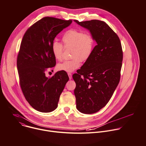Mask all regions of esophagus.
Listing matches in <instances>:
<instances>
[{"label":"esophagus","instance_id":"esophagus-1","mask_svg":"<svg viewBox=\"0 0 146 146\" xmlns=\"http://www.w3.org/2000/svg\"><path fill=\"white\" fill-rule=\"evenodd\" d=\"M68 76H69V79H70V80H71V79L72 78V74H71L70 73H68Z\"/></svg>","mask_w":146,"mask_h":146}]
</instances>
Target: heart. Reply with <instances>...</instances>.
Wrapping results in <instances>:
<instances>
[{
	"label": "heart",
	"mask_w": 146,
	"mask_h": 146,
	"mask_svg": "<svg viewBox=\"0 0 146 146\" xmlns=\"http://www.w3.org/2000/svg\"><path fill=\"white\" fill-rule=\"evenodd\" d=\"M65 48H72V59L65 60L57 65V69L65 72H73L80 66V61H86L91 55L94 40L88 33L75 29L66 31L62 38ZM64 47L60 43L54 41L51 45V51L55 58L60 60L62 58Z\"/></svg>",
	"instance_id": "obj_1"
}]
</instances>
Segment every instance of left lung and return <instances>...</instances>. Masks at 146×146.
<instances>
[{
  "label": "left lung",
  "instance_id": "obj_1",
  "mask_svg": "<svg viewBox=\"0 0 146 146\" xmlns=\"http://www.w3.org/2000/svg\"><path fill=\"white\" fill-rule=\"evenodd\" d=\"M74 21L88 30L97 44L90 57L73 75L77 109L82 113L92 114L106 105L118 84L123 58L121 44L105 22L96 19Z\"/></svg>",
  "mask_w": 146,
  "mask_h": 146
}]
</instances>
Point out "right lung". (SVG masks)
<instances>
[{"label": "right lung", "mask_w": 146, "mask_h": 146, "mask_svg": "<svg viewBox=\"0 0 146 146\" xmlns=\"http://www.w3.org/2000/svg\"><path fill=\"white\" fill-rule=\"evenodd\" d=\"M72 23L44 17L32 25L23 38L17 61L19 83L27 100L38 111L49 113L57 108L69 80L65 72H58L52 77H47L45 72L56 64L51 51L55 37Z\"/></svg>", "instance_id": "1"}]
</instances>
